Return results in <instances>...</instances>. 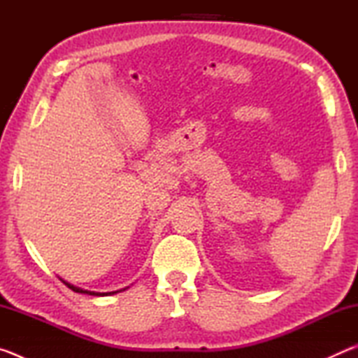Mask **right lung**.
I'll return each instance as SVG.
<instances>
[{
  "label": "right lung",
  "mask_w": 358,
  "mask_h": 358,
  "mask_svg": "<svg viewBox=\"0 0 358 358\" xmlns=\"http://www.w3.org/2000/svg\"><path fill=\"white\" fill-rule=\"evenodd\" d=\"M59 280H62V278H59ZM66 286H68L69 289H72L74 290V292H78V294H88V295H96V296H104V295H113V294H117V292H121V290H124V289H121V290H115V292H92V290H83V289H80V287H76V286H72V284H69V282H66L64 280H62Z\"/></svg>",
  "instance_id": "1"
}]
</instances>
